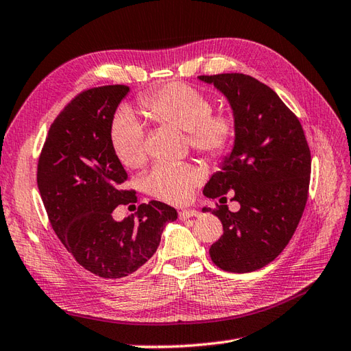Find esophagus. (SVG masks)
Masks as SVG:
<instances>
[{
	"label": "esophagus",
	"mask_w": 351,
	"mask_h": 351,
	"mask_svg": "<svg viewBox=\"0 0 351 351\" xmlns=\"http://www.w3.org/2000/svg\"><path fill=\"white\" fill-rule=\"evenodd\" d=\"M197 215H199V210H194V209H182L181 213H179V219H182V221H185V219L193 218V217H197Z\"/></svg>",
	"instance_id": "esophagus-1"
}]
</instances>
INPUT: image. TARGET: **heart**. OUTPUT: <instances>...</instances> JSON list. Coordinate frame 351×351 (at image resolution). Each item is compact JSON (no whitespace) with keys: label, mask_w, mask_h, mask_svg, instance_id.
Returning <instances> with one entry per match:
<instances>
[{"label":"heart","mask_w":351,"mask_h":351,"mask_svg":"<svg viewBox=\"0 0 351 351\" xmlns=\"http://www.w3.org/2000/svg\"><path fill=\"white\" fill-rule=\"evenodd\" d=\"M149 118L186 132L194 151L209 160H221L230 152L238 134V124L230 113L213 112L209 97L182 82H172L141 97ZM109 138L117 158L130 169L146 162L143 124L130 109L113 117ZM205 178V169L191 162H158L145 176L143 186L152 197L181 205L191 197L195 186Z\"/></svg>","instance_id":"b5f03b06"}]
</instances>
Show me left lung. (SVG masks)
Listing matches in <instances>:
<instances>
[{
	"label": "left lung",
	"mask_w": 351,
	"mask_h": 351,
	"mask_svg": "<svg viewBox=\"0 0 351 351\" xmlns=\"http://www.w3.org/2000/svg\"><path fill=\"white\" fill-rule=\"evenodd\" d=\"M199 79L226 95L238 124L230 156L203 194L227 203L223 195L233 191L241 209L217 205L213 210L223 223V236L209 254L223 271H257L280 256L302 218L311 152L298 117L267 85L242 73Z\"/></svg>",
	"instance_id": "left-lung-1"
}]
</instances>
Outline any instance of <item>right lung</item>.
I'll return each instance as SVG.
<instances>
[{"instance_id": "obj_1", "label": "right lung", "mask_w": 351, "mask_h": 351, "mask_svg": "<svg viewBox=\"0 0 351 351\" xmlns=\"http://www.w3.org/2000/svg\"><path fill=\"white\" fill-rule=\"evenodd\" d=\"M128 91L125 85H106L76 95L49 128L37 167L56 236L80 266L101 278L136 272L157 251L166 224L178 218L175 208L157 200L142 203L136 217H112L118 205L137 202L134 190L121 189L127 172L109 138Z\"/></svg>"}]
</instances>
